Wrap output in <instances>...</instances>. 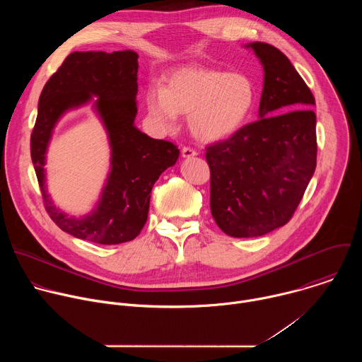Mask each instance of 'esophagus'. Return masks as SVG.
<instances>
[{
    "instance_id": "1",
    "label": "esophagus",
    "mask_w": 362,
    "mask_h": 362,
    "mask_svg": "<svg viewBox=\"0 0 362 362\" xmlns=\"http://www.w3.org/2000/svg\"><path fill=\"white\" fill-rule=\"evenodd\" d=\"M196 154H197V151H196L193 147L185 146V147L182 148V156H183V158H193V156H196Z\"/></svg>"
}]
</instances>
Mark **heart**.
I'll list each match as a JSON object with an SVG mask.
<instances>
[{"label":"heart","instance_id":"obj_1","mask_svg":"<svg viewBox=\"0 0 362 362\" xmlns=\"http://www.w3.org/2000/svg\"><path fill=\"white\" fill-rule=\"evenodd\" d=\"M256 105V86L243 73L206 67H185L172 73L166 86L153 83L146 90V107L160 130L176 127L177 113H189L192 133L206 141L238 132Z\"/></svg>","mask_w":362,"mask_h":362}]
</instances>
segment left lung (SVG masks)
Wrapping results in <instances>:
<instances>
[{"label":"left lung","instance_id":"8db88e82","mask_svg":"<svg viewBox=\"0 0 362 362\" xmlns=\"http://www.w3.org/2000/svg\"><path fill=\"white\" fill-rule=\"evenodd\" d=\"M264 64L259 117L206 147L211 212L233 238H255L286 225L317 168L314 94L288 57L250 42Z\"/></svg>","mask_w":362,"mask_h":362}]
</instances>
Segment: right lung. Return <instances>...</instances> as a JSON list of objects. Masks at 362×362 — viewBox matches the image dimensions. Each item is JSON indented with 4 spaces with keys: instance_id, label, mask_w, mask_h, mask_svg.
<instances>
[{
    "instance_id": "add662e5",
    "label": "right lung",
    "mask_w": 362,
    "mask_h": 362,
    "mask_svg": "<svg viewBox=\"0 0 362 362\" xmlns=\"http://www.w3.org/2000/svg\"><path fill=\"white\" fill-rule=\"evenodd\" d=\"M137 53L132 49L71 53L45 83L31 133V159L45 211L62 230L100 245L133 240L147 221L150 192L162 172L173 166L179 148L134 127L137 115ZM98 95L96 107L112 146V172L96 211L81 220L67 218L45 193V150L54 124L69 108Z\"/></svg>"
}]
</instances>
